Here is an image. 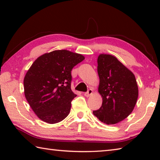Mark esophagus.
I'll list each match as a JSON object with an SVG mask.
<instances>
[{
  "label": "esophagus",
  "instance_id": "34e87169",
  "mask_svg": "<svg viewBox=\"0 0 160 160\" xmlns=\"http://www.w3.org/2000/svg\"><path fill=\"white\" fill-rule=\"evenodd\" d=\"M92 94H93V90H92V89H90V90L87 92L84 93V95H85L87 97H90Z\"/></svg>",
  "mask_w": 160,
  "mask_h": 160
}]
</instances>
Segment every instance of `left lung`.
<instances>
[{
	"label": "left lung",
	"mask_w": 160,
	"mask_h": 160,
	"mask_svg": "<svg viewBox=\"0 0 160 160\" xmlns=\"http://www.w3.org/2000/svg\"><path fill=\"white\" fill-rule=\"evenodd\" d=\"M97 65L102 104L93 114L101 122L113 125L132 113L138 97V87L131 70L114 56L100 53Z\"/></svg>",
	"instance_id": "8db88e82"
}]
</instances>
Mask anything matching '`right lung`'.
I'll return each instance as SVG.
<instances>
[{"instance_id": "1", "label": "right lung", "mask_w": 160, "mask_h": 160, "mask_svg": "<svg viewBox=\"0 0 160 160\" xmlns=\"http://www.w3.org/2000/svg\"><path fill=\"white\" fill-rule=\"evenodd\" d=\"M85 59L82 54L55 50L38 57L24 78L27 101L39 118L50 124L69 114L75 94L71 90V70Z\"/></svg>"}]
</instances>
